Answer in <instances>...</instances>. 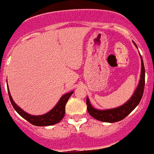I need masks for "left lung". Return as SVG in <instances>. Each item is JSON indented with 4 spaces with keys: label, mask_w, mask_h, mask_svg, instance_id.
<instances>
[{
    "label": "left lung",
    "mask_w": 154,
    "mask_h": 154,
    "mask_svg": "<svg viewBox=\"0 0 154 154\" xmlns=\"http://www.w3.org/2000/svg\"><path fill=\"white\" fill-rule=\"evenodd\" d=\"M136 47L137 45L134 43ZM141 56V55H140ZM141 63H142V69H141V76L138 85L136 88L134 94L131 96V99L127 100L124 104L119 106L116 108L105 110H99L92 107L89 101V99L87 97L86 103H87V110L90 116L93 118L101 122H116L122 120L126 118L137 106L141 101V99L143 95L145 87V67L143 60L141 56Z\"/></svg>",
    "instance_id": "obj_1"
}]
</instances>
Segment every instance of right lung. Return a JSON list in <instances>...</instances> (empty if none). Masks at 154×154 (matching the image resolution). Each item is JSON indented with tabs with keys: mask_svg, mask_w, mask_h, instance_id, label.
<instances>
[{
	"mask_svg": "<svg viewBox=\"0 0 154 154\" xmlns=\"http://www.w3.org/2000/svg\"><path fill=\"white\" fill-rule=\"evenodd\" d=\"M8 92L12 107H14L16 112L21 117H23L24 119L28 121L30 123H32L34 126L44 127V126H51V125L56 124V123L59 122L63 119L65 113H66V104L69 99V97H71V95L73 94V91L63 95L60 98L59 101L57 102V104L50 112H48L46 114H43V115H40V116H32V115H30V114L27 113L22 108L19 107L13 101V100H12L11 93L9 92V89H8Z\"/></svg>",
	"mask_w": 154,
	"mask_h": 154,
	"instance_id": "obj_1",
	"label": "right lung"
}]
</instances>
